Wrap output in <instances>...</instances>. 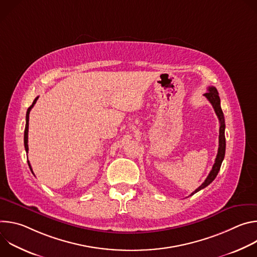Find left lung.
Listing matches in <instances>:
<instances>
[{
  "label": "left lung",
  "mask_w": 257,
  "mask_h": 257,
  "mask_svg": "<svg viewBox=\"0 0 257 257\" xmlns=\"http://www.w3.org/2000/svg\"><path fill=\"white\" fill-rule=\"evenodd\" d=\"M207 92L204 93L203 95L208 99V101L211 103L214 112L218 118L219 121V135H218V150H217V155L214 161V164L212 166L211 171L209 172L207 178L205 179V181L202 183V184L191 193V195H193L194 193L198 192L199 190L205 188L206 186H208L210 183L215 179L219 169H221L222 163L224 161L225 158V153H226V138H225V117H224V113L222 111V107H221V99H219L218 96V92L216 90L215 87L213 86H209L207 88ZM190 195V196H191Z\"/></svg>",
  "instance_id": "8db88e82"
}]
</instances>
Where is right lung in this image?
I'll return each mask as SVG.
<instances>
[{"label": "right lung", "mask_w": 257, "mask_h": 257, "mask_svg": "<svg viewBox=\"0 0 257 257\" xmlns=\"http://www.w3.org/2000/svg\"><path fill=\"white\" fill-rule=\"evenodd\" d=\"M38 98H39V96L35 97V99L33 100L32 104L27 108V112H26V124H25V130H24V146H25L26 153H28V125H29V113H30V111H31V108L33 107V105L35 104L36 100H38ZM27 163H28V166H29V168H30V170H31V172H32V169H31V166H30V164H29V161H27ZM32 173H33V172H32Z\"/></svg>", "instance_id": "obj_1"}]
</instances>
